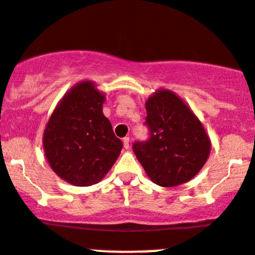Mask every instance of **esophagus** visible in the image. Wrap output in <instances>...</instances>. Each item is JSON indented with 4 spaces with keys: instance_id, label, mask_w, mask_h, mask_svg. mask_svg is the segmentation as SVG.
<instances>
[{
    "instance_id": "1",
    "label": "esophagus",
    "mask_w": 255,
    "mask_h": 255,
    "mask_svg": "<svg viewBox=\"0 0 255 255\" xmlns=\"http://www.w3.org/2000/svg\"><path fill=\"white\" fill-rule=\"evenodd\" d=\"M123 147H125L126 149L129 148V137H125V138H123Z\"/></svg>"
}]
</instances>
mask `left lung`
I'll list each match as a JSON object with an SVG mask.
<instances>
[{
	"instance_id": "8db88e82",
	"label": "left lung",
	"mask_w": 255,
	"mask_h": 255,
	"mask_svg": "<svg viewBox=\"0 0 255 255\" xmlns=\"http://www.w3.org/2000/svg\"><path fill=\"white\" fill-rule=\"evenodd\" d=\"M144 126L149 135L135 141L137 160L154 184L172 187L190 181L210 153V139L191 109L170 90H160L146 102Z\"/></svg>"
}]
</instances>
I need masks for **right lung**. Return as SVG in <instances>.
<instances>
[{"mask_svg": "<svg viewBox=\"0 0 255 255\" xmlns=\"http://www.w3.org/2000/svg\"><path fill=\"white\" fill-rule=\"evenodd\" d=\"M104 95L92 82L75 85L50 117L44 149L54 172L75 186H90L107 175L123 143L102 111Z\"/></svg>", "mask_w": 255, "mask_h": 255, "instance_id": "add662e5", "label": "right lung"}]
</instances>
